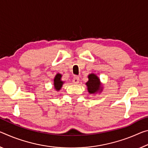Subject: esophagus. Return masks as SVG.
Masks as SVG:
<instances>
[{
  "label": "esophagus",
  "mask_w": 148,
  "mask_h": 148,
  "mask_svg": "<svg viewBox=\"0 0 148 148\" xmlns=\"http://www.w3.org/2000/svg\"><path fill=\"white\" fill-rule=\"evenodd\" d=\"M79 78L78 76H74L73 78V79H72V82H73V83L74 84H78L79 83Z\"/></svg>",
  "instance_id": "1"
}]
</instances>
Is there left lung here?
Masks as SVG:
<instances>
[{
    "label": "left lung",
    "mask_w": 148,
    "mask_h": 148,
    "mask_svg": "<svg viewBox=\"0 0 148 148\" xmlns=\"http://www.w3.org/2000/svg\"><path fill=\"white\" fill-rule=\"evenodd\" d=\"M89 80L86 83L88 90L90 93H94L99 90L101 84L99 79L94 74H91L88 76Z\"/></svg>",
    "instance_id": "obj_1"
}]
</instances>
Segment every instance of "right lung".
Wrapping results in <instances>:
<instances>
[{
  "label": "right lung",
  "mask_w": 148,
  "mask_h": 148,
  "mask_svg": "<svg viewBox=\"0 0 148 148\" xmlns=\"http://www.w3.org/2000/svg\"><path fill=\"white\" fill-rule=\"evenodd\" d=\"M61 77L62 75L60 74H57L56 75L55 79H54V86L56 90H60V88L63 84V82L61 81Z\"/></svg>",
  "instance_id": "1"
}]
</instances>
